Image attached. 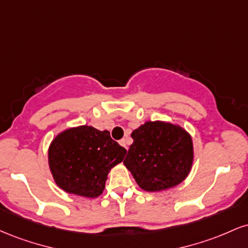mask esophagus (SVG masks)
Masks as SVG:
<instances>
[{"label": "esophagus", "instance_id": "obj_1", "mask_svg": "<svg viewBox=\"0 0 248 248\" xmlns=\"http://www.w3.org/2000/svg\"><path fill=\"white\" fill-rule=\"evenodd\" d=\"M119 143H120L122 147H124V148H126V149H128V143H127L126 139H121V140L119 141Z\"/></svg>", "mask_w": 248, "mask_h": 248}]
</instances>
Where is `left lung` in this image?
Masks as SVG:
<instances>
[{
	"label": "left lung",
	"mask_w": 248,
	"mask_h": 248,
	"mask_svg": "<svg viewBox=\"0 0 248 248\" xmlns=\"http://www.w3.org/2000/svg\"><path fill=\"white\" fill-rule=\"evenodd\" d=\"M124 164L146 191H161L184 181L191 169L192 140L183 128L148 121L132 133Z\"/></svg>",
	"instance_id": "1"
}]
</instances>
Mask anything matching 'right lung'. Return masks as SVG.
<instances>
[{"label":"right lung","mask_w":248,"mask_h":248,"mask_svg":"<svg viewBox=\"0 0 248 248\" xmlns=\"http://www.w3.org/2000/svg\"><path fill=\"white\" fill-rule=\"evenodd\" d=\"M126 153L108 130L81 126L65 130L52 141L49 164L62 190L94 198L104 191L108 172L124 161Z\"/></svg>","instance_id":"1"}]
</instances>
